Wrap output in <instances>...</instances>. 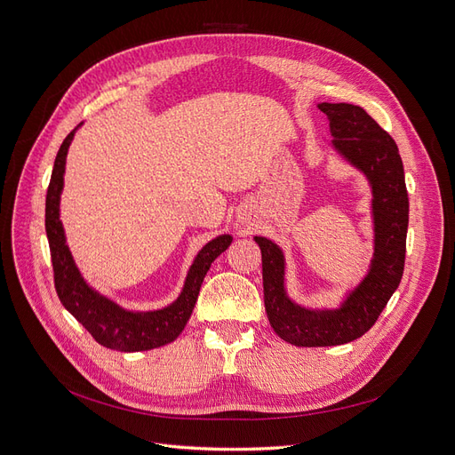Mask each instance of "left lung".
I'll list each match as a JSON object with an SVG mask.
<instances>
[{
  "label": "left lung",
  "instance_id": "1",
  "mask_svg": "<svg viewBox=\"0 0 455 455\" xmlns=\"http://www.w3.org/2000/svg\"><path fill=\"white\" fill-rule=\"evenodd\" d=\"M328 116L333 146L357 166L372 185L374 259L359 287L333 311H309L287 298L281 250L265 236H255L263 257L265 309L274 331L294 346H337L369 331L398 289L405 265L409 198L398 146L363 107L320 103Z\"/></svg>",
  "mask_w": 455,
  "mask_h": 455
}]
</instances>
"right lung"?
I'll use <instances>...</instances> for the list:
<instances>
[{"label": "right lung", "instance_id": "right-lung-1", "mask_svg": "<svg viewBox=\"0 0 455 455\" xmlns=\"http://www.w3.org/2000/svg\"><path fill=\"white\" fill-rule=\"evenodd\" d=\"M74 133L76 129L62 140L57 151L46 194V235L50 243L53 283L57 296L60 299V304L67 307L76 316V320L83 323V328L92 335V339L105 346V348L120 352H142L159 348V346L176 340L178 335L183 331L194 306H196L200 287L204 283V277L211 263L222 251L228 250L233 239L229 235H220L209 244H205L202 251L196 255V259H194L185 281L183 292L174 304L161 311H124L122 307L113 304L111 299L100 296L84 283L79 270L76 268L70 250L67 243H64V231L59 220V196L62 190L64 163H67V154Z\"/></svg>", "mask_w": 455, "mask_h": 455}]
</instances>
